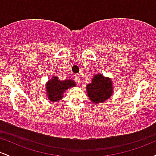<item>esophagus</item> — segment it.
<instances>
[{"label":"esophagus","mask_w":156,"mask_h":156,"mask_svg":"<svg viewBox=\"0 0 156 156\" xmlns=\"http://www.w3.org/2000/svg\"><path fill=\"white\" fill-rule=\"evenodd\" d=\"M74 77H75V80H76L77 83H80V77L79 75L76 74V75H75Z\"/></svg>","instance_id":"1"}]
</instances>
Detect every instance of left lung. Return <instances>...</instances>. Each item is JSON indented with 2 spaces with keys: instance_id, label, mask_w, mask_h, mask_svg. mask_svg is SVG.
<instances>
[{
  "instance_id": "left-lung-1",
  "label": "left lung",
  "mask_w": 156,
  "mask_h": 156,
  "mask_svg": "<svg viewBox=\"0 0 156 156\" xmlns=\"http://www.w3.org/2000/svg\"><path fill=\"white\" fill-rule=\"evenodd\" d=\"M87 91L91 101L95 104L103 103L112 94V80L101 74H97L92 78V83L87 85Z\"/></svg>"
}]
</instances>
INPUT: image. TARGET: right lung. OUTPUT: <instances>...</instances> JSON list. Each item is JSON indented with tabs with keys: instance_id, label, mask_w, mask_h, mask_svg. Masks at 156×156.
<instances>
[{
	"instance_id": "1",
	"label": "right lung",
	"mask_w": 156,
	"mask_h": 156,
	"mask_svg": "<svg viewBox=\"0 0 156 156\" xmlns=\"http://www.w3.org/2000/svg\"><path fill=\"white\" fill-rule=\"evenodd\" d=\"M76 85V82L71 79L60 80L54 76L48 81L46 84V92L48 98L52 102L56 103L63 98V94L66 90Z\"/></svg>"
}]
</instances>
